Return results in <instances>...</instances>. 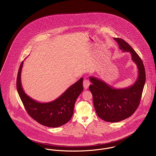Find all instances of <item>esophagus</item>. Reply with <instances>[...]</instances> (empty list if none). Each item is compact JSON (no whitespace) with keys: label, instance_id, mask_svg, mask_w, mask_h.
Returning <instances> with one entry per match:
<instances>
[{"label":"esophagus","instance_id":"1","mask_svg":"<svg viewBox=\"0 0 156 156\" xmlns=\"http://www.w3.org/2000/svg\"><path fill=\"white\" fill-rule=\"evenodd\" d=\"M90 85V82L88 80H87V79H84V80H83V88H84L85 90H87V89L89 87Z\"/></svg>","mask_w":156,"mask_h":156}]
</instances>
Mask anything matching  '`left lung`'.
Returning <instances> with one entry per match:
<instances>
[{
  "instance_id": "8db88e82",
  "label": "left lung",
  "mask_w": 156,
  "mask_h": 156,
  "mask_svg": "<svg viewBox=\"0 0 156 156\" xmlns=\"http://www.w3.org/2000/svg\"><path fill=\"white\" fill-rule=\"evenodd\" d=\"M123 52L131 54L137 65L138 78L135 83L125 88L116 89L95 77H90L92 83L89 90L92 94L93 103L98 116L103 120L116 122L132 115L140 104L146 81L145 68L141 59L136 51L121 38H114Z\"/></svg>"
}]
</instances>
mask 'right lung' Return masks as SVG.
Wrapping results in <instances>:
<instances>
[{"label":"right lung","mask_w":156,"mask_h":156,"mask_svg":"<svg viewBox=\"0 0 156 156\" xmlns=\"http://www.w3.org/2000/svg\"><path fill=\"white\" fill-rule=\"evenodd\" d=\"M23 64L19 66L16 87L19 95L28 114L39 124L49 127H58L68 122L73 117L75 101L83 91V78L69 87L54 101L41 103L29 97L21 84V71Z\"/></svg>","instance_id":"add662e5"}]
</instances>
